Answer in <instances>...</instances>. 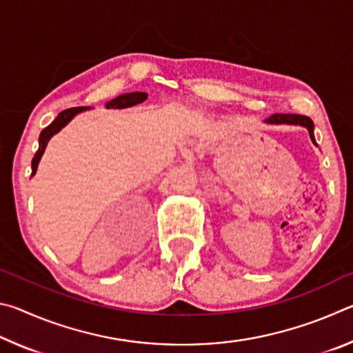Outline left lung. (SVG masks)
Returning a JSON list of instances; mask_svg holds the SVG:
<instances>
[{
	"label": "left lung",
	"instance_id": "obj_1",
	"mask_svg": "<svg viewBox=\"0 0 353 353\" xmlns=\"http://www.w3.org/2000/svg\"><path fill=\"white\" fill-rule=\"evenodd\" d=\"M268 124H292V126H302L308 130L310 139H312L313 145L318 146V143L314 140V124L308 117L294 115V113H274L272 117L265 119Z\"/></svg>",
	"mask_w": 353,
	"mask_h": 353
}]
</instances>
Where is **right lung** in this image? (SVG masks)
Masks as SVG:
<instances>
[{"label":"right lung","mask_w":353,"mask_h":353,"mask_svg":"<svg viewBox=\"0 0 353 353\" xmlns=\"http://www.w3.org/2000/svg\"><path fill=\"white\" fill-rule=\"evenodd\" d=\"M146 98H148V93H145V92L123 93V94H119V97L110 99L109 103H105V107H107V109H128V107H132V105H137V104L143 103V101H146ZM90 109H92V107H73V109L63 110V112L59 113L54 121H52L50 126L41 130V134L39 137V151L35 152L34 159H32V174L31 176H34L35 172H37L41 155H43L48 141L52 139V135H56L57 132H61V130L65 126H67V124L76 115H79V113L85 112V110H90Z\"/></svg>","instance_id":"right-lung-1"}]
</instances>
